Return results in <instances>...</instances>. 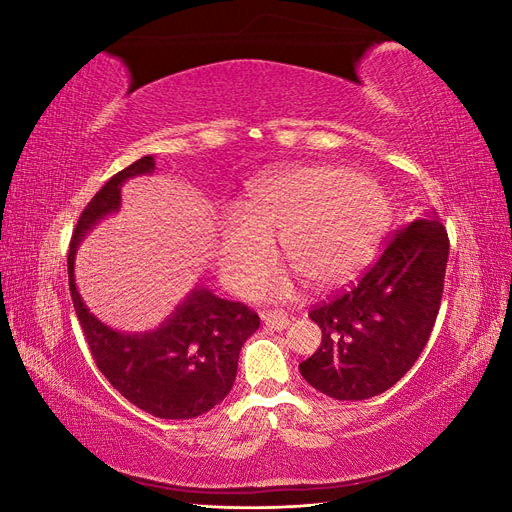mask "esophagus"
Masks as SVG:
<instances>
[{"label": "esophagus", "instance_id": "esophagus-1", "mask_svg": "<svg viewBox=\"0 0 512 512\" xmlns=\"http://www.w3.org/2000/svg\"><path fill=\"white\" fill-rule=\"evenodd\" d=\"M260 318H262V322L267 324L269 329H275V331H284L288 324H290L288 314L277 312V309H265V312H260Z\"/></svg>", "mask_w": 512, "mask_h": 512}]
</instances>
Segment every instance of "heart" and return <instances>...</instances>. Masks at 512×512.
I'll return each mask as SVG.
<instances>
[{
	"label": "heart",
	"instance_id": "heart-1",
	"mask_svg": "<svg viewBox=\"0 0 512 512\" xmlns=\"http://www.w3.org/2000/svg\"><path fill=\"white\" fill-rule=\"evenodd\" d=\"M389 224V200L374 179L335 164L282 170L252 185L222 224L215 262L235 290L254 282L269 262V241L303 280L329 288L359 271L374 254ZM290 290L280 271L254 286L260 299H280Z\"/></svg>",
	"mask_w": 512,
	"mask_h": 512
}]
</instances>
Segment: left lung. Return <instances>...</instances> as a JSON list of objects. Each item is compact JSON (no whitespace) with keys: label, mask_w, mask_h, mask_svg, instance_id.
<instances>
[{"label":"left lung","mask_w":512,"mask_h":512,"mask_svg":"<svg viewBox=\"0 0 512 512\" xmlns=\"http://www.w3.org/2000/svg\"><path fill=\"white\" fill-rule=\"evenodd\" d=\"M446 260L448 235L436 211L397 230L359 282L309 312L322 344L299 365L301 376L339 401L391 389L429 342Z\"/></svg>","instance_id":"obj_1"}]
</instances>
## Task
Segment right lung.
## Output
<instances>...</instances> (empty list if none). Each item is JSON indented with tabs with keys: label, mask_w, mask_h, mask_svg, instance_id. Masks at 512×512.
Returning <instances> with one entry per match:
<instances>
[{
	"label": "right lung",
	"mask_w": 512,
	"mask_h": 512,
	"mask_svg": "<svg viewBox=\"0 0 512 512\" xmlns=\"http://www.w3.org/2000/svg\"><path fill=\"white\" fill-rule=\"evenodd\" d=\"M153 170V156L136 160L89 200L72 232L68 282L91 356L106 380L130 404L153 416L194 418L218 406L230 393L241 346L260 327L258 314L198 286L158 329L121 333L89 312L74 282V256L83 237L106 215L119 211L123 183L151 175Z\"/></svg>",
	"instance_id": "add662e5"
}]
</instances>
